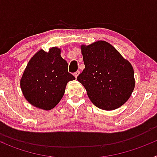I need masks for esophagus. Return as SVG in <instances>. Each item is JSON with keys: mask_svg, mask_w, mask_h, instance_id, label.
Instances as JSON below:
<instances>
[{"mask_svg": "<svg viewBox=\"0 0 157 157\" xmlns=\"http://www.w3.org/2000/svg\"><path fill=\"white\" fill-rule=\"evenodd\" d=\"M78 75H79V71H77L75 72V73H74V75H75V78H77Z\"/></svg>", "mask_w": 157, "mask_h": 157, "instance_id": "esophagus-1", "label": "esophagus"}]
</instances>
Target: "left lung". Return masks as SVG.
Returning a JSON list of instances; mask_svg holds the SVG:
<instances>
[{"instance_id":"left-lung-1","label":"left lung","mask_w":157,"mask_h":157,"mask_svg":"<svg viewBox=\"0 0 157 157\" xmlns=\"http://www.w3.org/2000/svg\"><path fill=\"white\" fill-rule=\"evenodd\" d=\"M85 68L77 77L95 106L114 110L129 99L134 88V69L109 43L98 41L81 47Z\"/></svg>"}]
</instances>
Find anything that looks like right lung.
<instances>
[{
  "label": "right lung",
  "instance_id": "add662e5",
  "mask_svg": "<svg viewBox=\"0 0 157 157\" xmlns=\"http://www.w3.org/2000/svg\"><path fill=\"white\" fill-rule=\"evenodd\" d=\"M58 48L40 50L30 59L20 81L25 98L34 106L50 110L61 100L67 83L75 79Z\"/></svg>",
  "mask_w": 157,
  "mask_h": 157
}]
</instances>
